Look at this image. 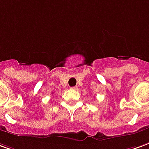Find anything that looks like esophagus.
Listing matches in <instances>:
<instances>
[{"mask_svg": "<svg viewBox=\"0 0 149 149\" xmlns=\"http://www.w3.org/2000/svg\"><path fill=\"white\" fill-rule=\"evenodd\" d=\"M71 89H73V90H77V89H78V86H74V87H72V88H71Z\"/></svg>", "mask_w": 149, "mask_h": 149, "instance_id": "obj_1", "label": "esophagus"}]
</instances>
